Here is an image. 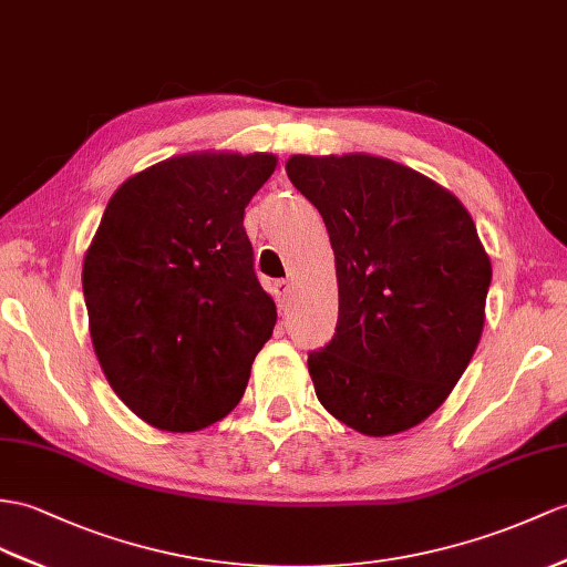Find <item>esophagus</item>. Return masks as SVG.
Here are the masks:
<instances>
[{
  "instance_id": "34e87169",
  "label": "esophagus",
  "mask_w": 567,
  "mask_h": 567,
  "mask_svg": "<svg viewBox=\"0 0 567 567\" xmlns=\"http://www.w3.org/2000/svg\"><path fill=\"white\" fill-rule=\"evenodd\" d=\"M288 293H291V279H279L274 284V296H276V302H279V308L286 306Z\"/></svg>"
}]
</instances>
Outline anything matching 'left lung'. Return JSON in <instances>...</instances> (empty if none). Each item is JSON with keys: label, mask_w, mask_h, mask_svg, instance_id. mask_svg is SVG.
I'll use <instances>...</instances> for the list:
<instances>
[{"label": "left lung", "mask_w": 567, "mask_h": 567, "mask_svg": "<svg viewBox=\"0 0 567 567\" xmlns=\"http://www.w3.org/2000/svg\"><path fill=\"white\" fill-rule=\"evenodd\" d=\"M286 173L322 214L337 265V334L308 355L315 394L358 433H404L440 409L478 347L493 271L474 218L390 158L298 154Z\"/></svg>", "instance_id": "8db88e82"}]
</instances>
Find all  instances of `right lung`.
<instances>
[{
  "instance_id": "obj_1",
  "label": "right lung",
  "mask_w": 567,
  "mask_h": 567,
  "mask_svg": "<svg viewBox=\"0 0 567 567\" xmlns=\"http://www.w3.org/2000/svg\"><path fill=\"white\" fill-rule=\"evenodd\" d=\"M274 168V154L197 151L124 179L105 206L81 271L93 351L158 431L228 416L271 337L243 216Z\"/></svg>"
}]
</instances>
